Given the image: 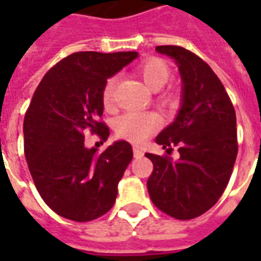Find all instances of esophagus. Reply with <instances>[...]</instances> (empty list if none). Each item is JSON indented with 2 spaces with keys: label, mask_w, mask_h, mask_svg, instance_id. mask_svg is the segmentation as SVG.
Here are the masks:
<instances>
[{
  "label": "esophagus",
  "mask_w": 261,
  "mask_h": 261,
  "mask_svg": "<svg viewBox=\"0 0 261 261\" xmlns=\"http://www.w3.org/2000/svg\"><path fill=\"white\" fill-rule=\"evenodd\" d=\"M133 152H134V156H136V158H141L142 155H144V151L138 147L133 148Z\"/></svg>",
  "instance_id": "esophagus-1"
}]
</instances>
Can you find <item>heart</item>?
<instances>
[{"label":"heart","instance_id":"obj_1","mask_svg":"<svg viewBox=\"0 0 261 261\" xmlns=\"http://www.w3.org/2000/svg\"><path fill=\"white\" fill-rule=\"evenodd\" d=\"M137 74L141 76L145 85L159 91L164 88L170 78L169 65L158 57H149L137 67ZM117 78L110 76L102 88V102L106 108H112L114 102V89ZM159 100L168 108H176L179 105V95L175 91H164L159 95ZM161 127V117L153 112H128L120 116L114 123V130L120 138L133 144H141L148 137L152 136Z\"/></svg>","mask_w":261,"mask_h":261}]
</instances>
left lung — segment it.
<instances>
[{
  "label": "left lung",
  "instance_id": "8db88e82",
  "mask_svg": "<svg viewBox=\"0 0 261 261\" xmlns=\"http://www.w3.org/2000/svg\"><path fill=\"white\" fill-rule=\"evenodd\" d=\"M175 60L183 95L175 121L158 137L166 152L179 158L147 153L153 170L147 181L151 200L176 219H193L208 211L229 181L238 155L236 114L222 82L198 56L180 46H158Z\"/></svg>",
  "mask_w": 261,
  "mask_h": 261
}]
</instances>
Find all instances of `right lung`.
<instances>
[{"label": "right lung", "mask_w": 261, "mask_h": 261, "mask_svg": "<svg viewBox=\"0 0 261 261\" xmlns=\"http://www.w3.org/2000/svg\"><path fill=\"white\" fill-rule=\"evenodd\" d=\"M137 51L69 54L43 76L23 120L25 156L43 201L71 221L88 222L113 207L117 185L133 159L127 141L102 153L85 148L86 131L106 141L102 88L137 59Z\"/></svg>", "instance_id": "obj_1"}]
</instances>
